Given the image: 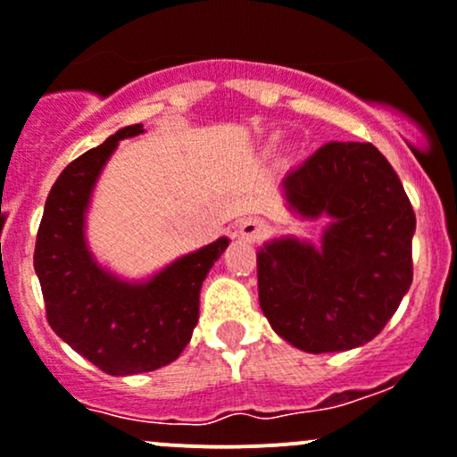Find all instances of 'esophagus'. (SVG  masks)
Masks as SVG:
<instances>
[{
    "mask_svg": "<svg viewBox=\"0 0 457 457\" xmlns=\"http://www.w3.org/2000/svg\"><path fill=\"white\" fill-rule=\"evenodd\" d=\"M238 234H241V238H245V241H262L269 234V225L261 216H249V219L243 220L241 228H238Z\"/></svg>",
    "mask_w": 457,
    "mask_h": 457,
    "instance_id": "34e87169",
    "label": "esophagus"
}]
</instances>
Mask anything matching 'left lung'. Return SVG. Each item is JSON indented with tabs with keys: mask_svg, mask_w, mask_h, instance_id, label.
<instances>
[{
	"mask_svg": "<svg viewBox=\"0 0 457 457\" xmlns=\"http://www.w3.org/2000/svg\"><path fill=\"white\" fill-rule=\"evenodd\" d=\"M300 214L333 219L313 245L285 238L256 256L258 297L278 335L306 353H339L377 337L414 278L416 214L377 146L330 142L285 179Z\"/></svg>",
	"mask_w": 457,
	"mask_h": 457,
	"instance_id": "1",
	"label": "left lung"
}]
</instances>
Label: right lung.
I'll return each instance as SVG.
<instances>
[{"label": "right lung", "mask_w": 457, "mask_h": 457, "mask_svg": "<svg viewBox=\"0 0 457 457\" xmlns=\"http://www.w3.org/2000/svg\"><path fill=\"white\" fill-rule=\"evenodd\" d=\"M137 133L142 124L120 129L65 166L47 195L35 245L47 324L112 377L151 372L179 357L199 320L201 282L228 247V238H219L146 285L120 282L91 261L83 237L91 188L118 140Z\"/></svg>", "instance_id": "obj_1"}]
</instances>
